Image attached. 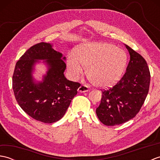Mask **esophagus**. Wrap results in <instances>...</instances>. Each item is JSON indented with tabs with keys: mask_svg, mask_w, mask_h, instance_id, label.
Instances as JSON below:
<instances>
[{
	"mask_svg": "<svg viewBox=\"0 0 160 160\" xmlns=\"http://www.w3.org/2000/svg\"><path fill=\"white\" fill-rule=\"evenodd\" d=\"M89 87H88L87 85H85V84H82L79 88H78V92H80V93H84V92H87V91L89 90Z\"/></svg>",
	"mask_w": 160,
	"mask_h": 160,
	"instance_id": "esophagus-1",
	"label": "esophagus"
}]
</instances>
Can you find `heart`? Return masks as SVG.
<instances>
[{"label": "heart", "instance_id": "obj_1", "mask_svg": "<svg viewBox=\"0 0 160 160\" xmlns=\"http://www.w3.org/2000/svg\"><path fill=\"white\" fill-rule=\"evenodd\" d=\"M78 56L70 53L67 58L68 72L73 80L87 75L100 87L114 85L120 80L128 62L127 54L113 44L89 43L80 47Z\"/></svg>", "mask_w": 160, "mask_h": 160}]
</instances>
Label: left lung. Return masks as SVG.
Masks as SVG:
<instances>
[{
	"label": "left lung",
	"mask_w": 160,
	"mask_h": 160,
	"mask_svg": "<svg viewBox=\"0 0 160 160\" xmlns=\"http://www.w3.org/2000/svg\"><path fill=\"white\" fill-rule=\"evenodd\" d=\"M130 61L121 80L113 87L102 91L97 116L106 126L123 124L133 118L143 105L149 89L151 74L145 59L125 45Z\"/></svg>",
	"instance_id": "left-lung-1"
}]
</instances>
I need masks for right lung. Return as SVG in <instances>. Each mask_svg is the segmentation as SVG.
I'll use <instances>...</instances> for the list:
<instances>
[{
	"label": "right lung",
	"mask_w": 160,
	"mask_h": 160,
	"mask_svg": "<svg viewBox=\"0 0 160 160\" xmlns=\"http://www.w3.org/2000/svg\"><path fill=\"white\" fill-rule=\"evenodd\" d=\"M65 57L52 48V45L40 42L32 46L16 62L12 87L17 102L30 117L44 123H53L65 114L80 84L68 80L64 75ZM44 60L48 71L43 80L32 77L34 66Z\"/></svg>",
	"instance_id": "1"
}]
</instances>
